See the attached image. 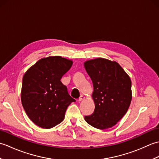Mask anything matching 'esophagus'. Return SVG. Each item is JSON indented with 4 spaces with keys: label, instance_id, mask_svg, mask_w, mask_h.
<instances>
[{
    "label": "esophagus",
    "instance_id": "1",
    "mask_svg": "<svg viewBox=\"0 0 159 159\" xmlns=\"http://www.w3.org/2000/svg\"><path fill=\"white\" fill-rule=\"evenodd\" d=\"M84 99H85V97H84L83 96H80V98H79V100H78V101H79V102H81L82 100H83Z\"/></svg>",
    "mask_w": 159,
    "mask_h": 159
}]
</instances>
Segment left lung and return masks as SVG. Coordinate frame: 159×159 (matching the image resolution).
Masks as SVG:
<instances>
[{
	"instance_id": "1",
	"label": "left lung",
	"mask_w": 159,
	"mask_h": 159,
	"mask_svg": "<svg viewBox=\"0 0 159 159\" xmlns=\"http://www.w3.org/2000/svg\"><path fill=\"white\" fill-rule=\"evenodd\" d=\"M84 66L93 83L95 109L85 120L94 128L115 126L126 113L132 100L131 80L119 63L107 59L87 60Z\"/></svg>"
}]
</instances>
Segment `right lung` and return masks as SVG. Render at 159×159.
Here are the masks:
<instances>
[{
  "label": "right lung",
  "instance_id": "obj_1",
  "mask_svg": "<svg viewBox=\"0 0 159 159\" xmlns=\"http://www.w3.org/2000/svg\"><path fill=\"white\" fill-rule=\"evenodd\" d=\"M72 64V60L61 56L43 57L24 74L21 102L37 126L46 129L55 127L64 120L67 107L75 101L61 82Z\"/></svg>",
  "mask_w": 159,
  "mask_h": 159
}]
</instances>
